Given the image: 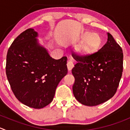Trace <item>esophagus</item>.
<instances>
[{
    "label": "esophagus",
    "instance_id": "1",
    "mask_svg": "<svg viewBox=\"0 0 130 130\" xmlns=\"http://www.w3.org/2000/svg\"><path fill=\"white\" fill-rule=\"evenodd\" d=\"M67 65V68L69 70H71L74 66V63H73V61H72V60H69V61H68Z\"/></svg>",
    "mask_w": 130,
    "mask_h": 130
}]
</instances>
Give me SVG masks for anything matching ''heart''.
<instances>
[{
    "label": "heart",
    "instance_id": "heart-1",
    "mask_svg": "<svg viewBox=\"0 0 130 130\" xmlns=\"http://www.w3.org/2000/svg\"><path fill=\"white\" fill-rule=\"evenodd\" d=\"M84 39V42L80 46L79 51L86 53H91L96 51L101 45V39L100 37L95 33L89 34V32H86L83 36Z\"/></svg>",
    "mask_w": 130,
    "mask_h": 130
}]
</instances>
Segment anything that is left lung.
I'll return each mask as SVG.
<instances>
[{
    "instance_id": "obj_1",
    "label": "left lung",
    "mask_w": 130,
    "mask_h": 130,
    "mask_svg": "<svg viewBox=\"0 0 130 130\" xmlns=\"http://www.w3.org/2000/svg\"><path fill=\"white\" fill-rule=\"evenodd\" d=\"M91 55H72L77 62L72 69L75 78L73 93L78 102L87 106L105 102L116 93L123 70V53L112 36Z\"/></svg>"
}]
</instances>
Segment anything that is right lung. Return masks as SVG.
<instances>
[{
    "mask_svg": "<svg viewBox=\"0 0 130 130\" xmlns=\"http://www.w3.org/2000/svg\"><path fill=\"white\" fill-rule=\"evenodd\" d=\"M37 36L28 28L15 39L7 51L6 72L16 99L41 109L53 101L58 84L67 74V58H52L38 43Z\"/></svg>",
    "mask_w": 130,
    "mask_h": 130,
    "instance_id": "add662e5",
    "label": "right lung"
}]
</instances>
